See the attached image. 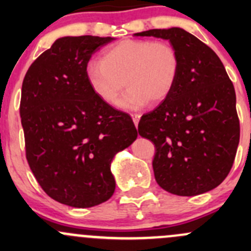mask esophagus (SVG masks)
Returning <instances> with one entry per match:
<instances>
[{
    "label": "esophagus",
    "instance_id": "obj_1",
    "mask_svg": "<svg viewBox=\"0 0 251 251\" xmlns=\"http://www.w3.org/2000/svg\"><path fill=\"white\" fill-rule=\"evenodd\" d=\"M131 118H132L133 124H135V125L137 126L138 123H140V118H141L140 114H131Z\"/></svg>",
    "mask_w": 251,
    "mask_h": 251
}]
</instances>
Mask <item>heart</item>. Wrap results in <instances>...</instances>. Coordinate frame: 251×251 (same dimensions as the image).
<instances>
[{
  "label": "heart",
  "mask_w": 251,
  "mask_h": 251,
  "mask_svg": "<svg viewBox=\"0 0 251 251\" xmlns=\"http://www.w3.org/2000/svg\"><path fill=\"white\" fill-rule=\"evenodd\" d=\"M179 74V55L173 45L151 40H123L107 47L100 59L86 65V78L93 92L123 109H140L148 102L160 103L173 92Z\"/></svg>",
  "instance_id": "b5f03b06"
}]
</instances>
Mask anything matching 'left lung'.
Returning <instances> with one entry per match:
<instances>
[{
  "mask_svg": "<svg viewBox=\"0 0 251 251\" xmlns=\"http://www.w3.org/2000/svg\"><path fill=\"white\" fill-rule=\"evenodd\" d=\"M135 36L169 40L179 55L173 92L138 124V133L155 147L156 182L182 197L211 191L231 171L239 143L233 83L216 53L181 27Z\"/></svg>",
  "mask_w": 251,
  "mask_h": 251,
  "instance_id": "1",
  "label": "left lung"
}]
</instances>
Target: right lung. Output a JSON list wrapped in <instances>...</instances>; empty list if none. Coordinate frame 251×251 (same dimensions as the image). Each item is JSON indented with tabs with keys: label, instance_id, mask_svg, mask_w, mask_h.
Instances as JSON below:
<instances>
[{
	"label": "right lung",
	"instance_id": "right-lung-1",
	"mask_svg": "<svg viewBox=\"0 0 251 251\" xmlns=\"http://www.w3.org/2000/svg\"><path fill=\"white\" fill-rule=\"evenodd\" d=\"M113 40L60 37L23 81L27 163L47 196L73 207L95 206L113 196L111 160L137 138L132 119L103 102L86 78L93 53Z\"/></svg>",
	"mask_w": 251,
	"mask_h": 251
}]
</instances>
